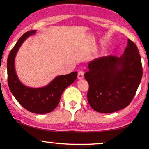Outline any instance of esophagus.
Here are the masks:
<instances>
[{
	"instance_id": "obj_1",
	"label": "esophagus",
	"mask_w": 149,
	"mask_h": 149,
	"mask_svg": "<svg viewBox=\"0 0 149 149\" xmlns=\"http://www.w3.org/2000/svg\"><path fill=\"white\" fill-rule=\"evenodd\" d=\"M84 77V72L83 71H79L78 72L77 74V79H82Z\"/></svg>"
}]
</instances>
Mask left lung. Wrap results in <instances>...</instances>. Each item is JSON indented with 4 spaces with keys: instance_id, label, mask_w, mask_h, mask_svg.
Here are the masks:
<instances>
[{
    "instance_id": "8db88e82",
    "label": "left lung",
    "mask_w": 149,
    "mask_h": 149,
    "mask_svg": "<svg viewBox=\"0 0 149 149\" xmlns=\"http://www.w3.org/2000/svg\"><path fill=\"white\" fill-rule=\"evenodd\" d=\"M85 79L89 85L87 100L93 110L112 113L127 107L143 75L139 51L130 39L120 57L98 58L88 64Z\"/></svg>"
}]
</instances>
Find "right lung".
Listing matches in <instances>:
<instances>
[{
  "label": "right lung",
  "mask_w": 149,
  "mask_h": 149,
  "mask_svg": "<svg viewBox=\"0 0 149 149\" xmlns=\"http://www.w3.org/2000/svg\"><path fill=\"white\" fill-rule=\"evenodd\" d=\"M36 30L26 32L20 37L11 50L7 60V72L9 89L12 95L25 109L35 114H47L54 110L60 102L65 88L72 84L77 76L74 72L66 75H60L52 79L46 86L33 88L24 85L17 77L15 69V58L20 47Z\"/></svg>",
  "instance_id": "add662e5"
}]
</instances>
